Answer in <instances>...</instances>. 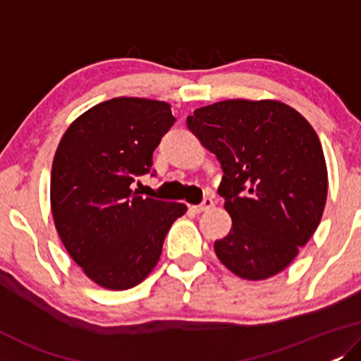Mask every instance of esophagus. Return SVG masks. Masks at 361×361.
<instances>
[{
    "mask_svg": "<svg viewBox=\"0 0 361 361\" xmlns=\"http://www.w3.org/2000/svg\"><path fill=\"white\" fill-rule=\"evenodd\" d=\"M212 206H214V201H212L211 197H206V200L202 201L201 204H197V206H191V211H195V212H197V214H201V212L209 211Z\"/></svg>",
    "mask_w": 361,
    "mask_h": 361,
    "instance_id": "1",
    "label": "esophagus"
}]
</instances>
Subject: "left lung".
<instances>
[{"label":"left lung","instance_id":"obj_1","mask_svg":"<svg viewBox=\"0 0 361 361\" xmlns=\"http://www.w3.org/2000/svg\"><path fill=\"white\" fill-rule=\"evenodd\" d=\"M186 124L221 161L219 195L232 229L216 240L222 265L260 281L278 275L322 219L327 165L312 126L276 99H227L196 109Z\"/></svg>","mask_w":361,"mask_h":361}]
</instances>
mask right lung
<instances>
[{
  "instance_id": "add662e5",
  "label": "right lung",
  "mask_w": 361,
  "mask_h": 361,
  "mask_svg": "<svg viewBox=\"0 0 361 361\" xmlns=\"http://www.w3.org/2000/svg\"><path fill=\"white\" fill-rule=\"evenodd\" d=\"M173 123L165 101L113 98L78 116L60 139L50 176L55 229L101 288L124 291L144 281L171 224L186 212L181 202L132 190Z\"/></svg>"
}]
</instances>
